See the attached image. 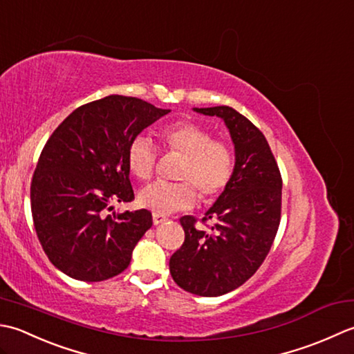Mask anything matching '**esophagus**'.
Segmentation results:
<instances>
[{
    "instance_id": "esophagus-1",
    "label": "esophagus",
    "mask_w": 354,
    "mask_h": 354,
    "mask_svg": "<svg viewBox=\"0 0 354 354\" xmlns=\"http://www.w3.org/2000/svg\"><path fill=\"white\" fill-rule=\"evenodd\" d=\"M168 218L165 217V215H162V214H153V223H154V226H157V225H162V223H165L167 221Z\"/></svg>"
}]
</instances>
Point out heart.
Segmentation results:
<instances>
[{"label":"heart","instance_id":"obj_1","mask_svg":"<svg viewBox=\"0 0 354 354\" xmlns=\"http://www.w3.org/2000/svg\"><path fill=\"white\" fill-rule=\"evenodd\" d=\"M160 139L167 149L185 154L177 176L183 182H154L142 187L137 194L140 207L156 214H171L196 203V187L203 200H212L225 191L235 167L234 153L227 143L214 140L207 128L191 120L167 125ZM127 163L133 176L149 178L157 163L154 143L147 136H136L127 149Z\"/></svg>","mask_w":354,"mask_h":354}]
</instances>
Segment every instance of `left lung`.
<instances>
[{
	"label": "left lung",
	"mask_w": 354,
	"mask_h": 354,
	"mask_svg": "<svg viewBox=\"0 0 354 354\" xmlns=\"http://www.w3.org/2000/svg\"><path fill=\"white\" fill-rule=\"evenodd\" d=\"M205 116L225 120L235 149L234 174L203 221L180 218L185 241L169 259V272L183 290L198 297H221L254 275L268 257L281 218L283 180L264 134L226 105L194 108Z\"/></svg>",
	"instance_id": "1"
}]
</instances>
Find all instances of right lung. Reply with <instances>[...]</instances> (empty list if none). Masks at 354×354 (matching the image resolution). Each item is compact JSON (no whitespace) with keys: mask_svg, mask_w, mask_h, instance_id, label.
<instances>
[{"mask_svg":"<svg viewBox=\"0 0 354 354\" xmlns=\"http://www.w3.org/2000/svg\"><path fill=\"white\" fill-rule=\"evenodd\" d=\"M171 110L111 95L85 104L50 136L30 186L36 235L56 269L97 283L124 272L137 241L153 226L147 209L105 214L131 201L129 142Z\"/></svg>","mask_w":354,"mask_h":354,"instance_id":"1","label":"right lung"}]
</instances>
